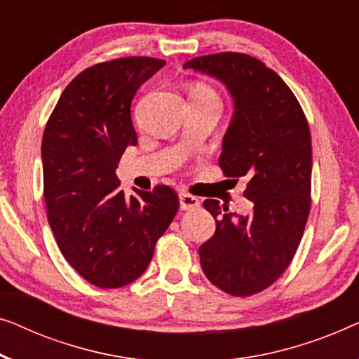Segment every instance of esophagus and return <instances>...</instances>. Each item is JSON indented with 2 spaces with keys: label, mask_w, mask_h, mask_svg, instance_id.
<instances>
[{
  "label": "esophagus",
  "mask_w": 359,
  "mask_h": 359,
  "mask_svg": "<svg viewBox=\"0 0 359 359\" xmlns=\"http://www.w3.org/2000/svg\"><path fill=\"white\" fill-rule=\"evenodd\" d=\"M180 200V208L182 210H196L200 206V200L196 198V196L190 195V194H180L179 196Z\"/></svg>",
  "instance_id": "esophagus-1"
}]
</instances>
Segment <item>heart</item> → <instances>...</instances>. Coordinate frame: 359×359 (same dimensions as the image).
Segmentation results:
<instances>
[{"instance_id":"obj_1","label":"heart","mask_w":359,"mask_h":359,"mask_svg":"<svg viewBox=\"0 0 359 359\" xmlns=\"http://www.w3.org/2000/svg\"><path fill=\"white\" fill-rule=\"evenodd\" d=\"M191 94L206 95V97H215V99H218V97H216L215 90L211 89V88H208V86H205V84H196L195 88H194V90H191Z\"/></svg>"}]
</instances>
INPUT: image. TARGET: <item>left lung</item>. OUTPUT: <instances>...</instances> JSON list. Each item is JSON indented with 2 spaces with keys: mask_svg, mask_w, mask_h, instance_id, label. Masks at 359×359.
I'll return each instance as SVG.
<instances>
[{
  "mask_svg": "<svg viewBox=\"0 0 359 359\" xmlns=\"http://www.w3.org/2000/svg\"><path fill=\"white\" fill-rule=\"evenodd\" d=\"M184 68L219 79L234 99L219 168L232 180L247 179L244 195L254 203L242 216L218 200L203 201L216 231L200 247L201 269L231 296L257 294L290 266L309 218V123L285 81L250 55H203Z\"/></svg>",
  "mask_w": 359,
  "mask_h": 359,
  "instance_id": "left-lung-1",
  "label": "left lung"
}]
</instances>
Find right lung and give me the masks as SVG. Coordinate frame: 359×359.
<instances>
[{"mask_svg": "<svg viewBox=\"0 0 359 359\" xmlns=\"http://www.w3.org/2000/svg\"><path fill=\"white\" fill-rule=\"evenodd\" d=\"M164 65L159 58L125 57L86 68L60 95L43 131L50 228L68 264L94 286L138 280L179 210L170 187L135 189L128 198L115 174L125 149L138 143L131 100Z\"/></svg>", "mask_w": 359, "mask_h": 359, "instance_id": "add662e5", "label": "right lung"}]
</instances>
